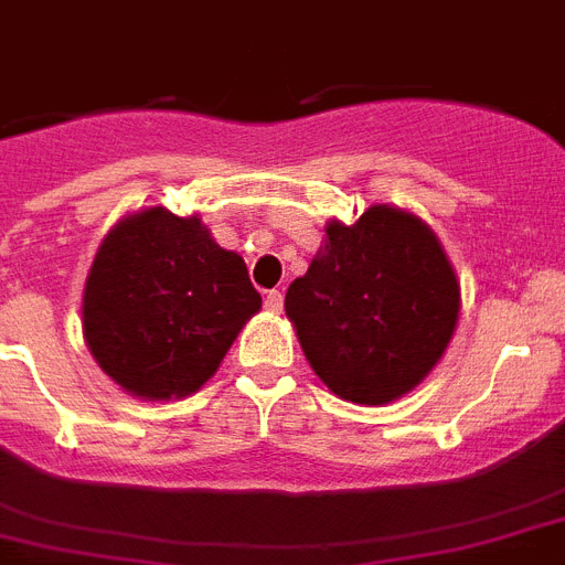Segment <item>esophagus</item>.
I'll return each mask as SVG.
<instances>
[{
  "label": "esophagus",
  "instance_id": "esophagus-1",
  "mask_svg": "<svg viewBox=\"0 0 565 565\" xmlns=\"http://www.w3.org/2000/svg\"><path fill=\"white\" fill-rule=\"evenodd\" d=\"M264 307H267V312L278 316V312L284 310V296H281V292H278V289H269L267 298H264Z\"/></svg>",
  "mask_w": 565,
  "mask_h": 565
}]
</instances>
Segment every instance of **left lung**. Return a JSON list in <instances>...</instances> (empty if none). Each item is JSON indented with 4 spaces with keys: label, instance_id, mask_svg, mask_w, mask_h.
<instances>
[{
    "label": "left lung",
    "instance_id": "1",
    "mask_svg": "<svg viewBox=\"0 0 565 565\" xmlns=\"http://www.w3.org/2000/svg\"><path fill=\"white\" fill-rule=\"evenodd\" d=\"M284 310L338 398L381 406L415 390L440 361L458 323L460 284L429 224L375 204L350 227L327 224Z\"/></svg>",
    "mask_w": 565,
    "mask_h": 565
}]
</instances>
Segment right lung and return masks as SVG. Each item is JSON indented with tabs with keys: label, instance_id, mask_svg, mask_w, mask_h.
<instances>
[{
	"label": "right lung",
	"instance_id": "right-lung-1",
	"mask_svg": "<svg viewBox=\"0 0 565 565\" xmlns=\"http://www.w3.org/2000/svg\"><path fill=\"white\" fill-rule=\"evenodd\" d=\"M258 310L242 255L218 247L199 215L150 207L121 218L102 242L85 281L82 330L121 390L170 401L207 384Z\"/></svg>",
	"mask_w": 565,
	"mask_h": 565
}]
</instances>
